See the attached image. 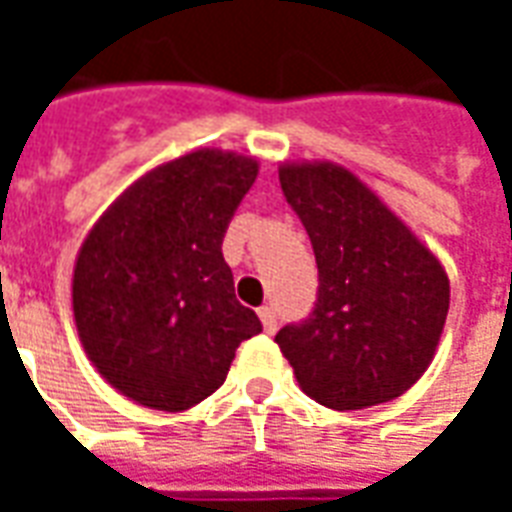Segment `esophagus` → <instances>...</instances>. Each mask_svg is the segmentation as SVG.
I'll use <instances>...</instances> for the list:
<instances>
[{"instance_id": "obj_1", "label": "esophagus", "mask_w": 512, "mask_h": 512, "mask_svg": "<svg viewBox=\"0 0 512 512\" xmlns=\"http://www.w3.org/2000/svg\"><path fill=\"white\" fill-rule=\"evenodd\" d=\"M257 315H260V321H263V329H266L268 334L277 332V312H274V307H260L257 310Z\"/></svg>"}]
</instances>
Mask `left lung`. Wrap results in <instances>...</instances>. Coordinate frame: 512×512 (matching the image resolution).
<instances>
[{
    "instance_id": "1",
    "label": "left lung",
    "mask_w": 512,
    "mask_h": 512,
    "mask_svg": "<svg viewBox=\"0 0 512 512\" xmlns=\"http://www.w3.org/2000/svg\"><path fill=\"white\" fill-rule=\"evenodd\" d=\"M310 235L318 299L274 337L299 386L334 411L400 397L428 370L450 310V279L417 235L348 169H279Z\"/></svg>"
}]
</instances>
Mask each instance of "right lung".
<instances>
[{"instance_id": "right-lung-1", "label": "right lung", "mask_w": 512, "mask_h": 512, "mask_svg": "<svg viewBox=\"0 0 512 512\" xmlns=\"http://www.w3.org/2000/svg\"><path fill=\"white\" fill-rule=\"evenodd\" d=\"M257 178L255 158L197 150L147 172L98 219L73 268L84 351L123 395L186 411L263 332L235 299L222 241Z\"/></svg>"}]
</instances>
